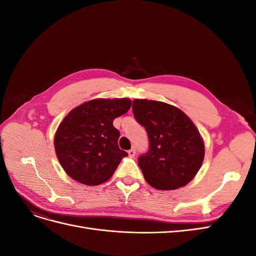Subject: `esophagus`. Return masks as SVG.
<instances>
[{
  "mask_svg": "<svg viewBox=\"0 0 256 256\" xmlns=\"http://www.w3.org/2000/svg\"><path fill=\"white\" fill-rule=\"evenodd\" d=\"M128 154H129L130 158H134V157L136 156V150H134V148L129 150H128Z\"/></svg>",
  "mask_w": 256,
  "mask_h": 256,
  "instance_id": "34e87169",
  "label": "esophagus"
}]
</instances>
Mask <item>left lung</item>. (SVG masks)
Here are the masks:
<instances>
[{"mask_svg":"<svg viewBox=\"0 0 256 256\" xmlns=\"http://www.w3.org/2000/svg\"><path fill=\"white\" fill-rule=\"evenodd\" d=\"M132 112L148 136V150L138 159L145 180L158 190L187 184L198 172L205 154L194 124L178 108L154 100L136 99Z\"/></svg>","mask_w":256,"mask_h":256,"instance_id":"8db88e82","label":"left lung"}]
</instances>
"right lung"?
I'll return each mask as SVG.
<instances>
[{"label":"right lung","instance_id":"add662e5","mask_svg":"<svg viewBox=\"0 0 256 256\" xmlns=\"http://www.w3.org/2000/svg\"><path fill=\"white\" fill-rule=\"evenodd\" d=\"M131 100L94 99L68 113L60 124L54 147L60 166L76 182L97 186L113 175L122 157L113 120L127 113Z\"/></svg>","mask_w":256,"mask_h":256}]
</instances>
